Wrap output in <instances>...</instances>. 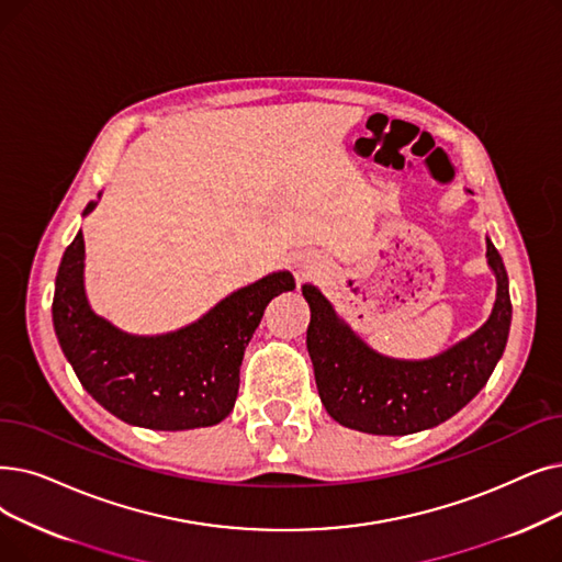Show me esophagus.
Here are the masks:
<instances>
[{
	"instance_id": "esophagus-1",
	"label": "esophagus",
	"mask_w": 562,
	"mask_h": 562,
	"mask_svg": "<svg viewBox=\"0 0 562 562\" xmlns=\"http://www.w3.org/2000/svg\"><path fill=\"white\" fill-rule=\"evenodd\" d=\"M291 268H294V278L301 284V282H307V280L316 278L324 271V259L319 255L303 252V255L294 257V261H291Z\"/></svg>"
}]
</instances>
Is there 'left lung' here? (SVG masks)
<instances>
[{
    "instance_id": "1",
    "label": "left lung",
    "mask_w": 562,
    "mask_h": 562,
    "mask_svg": "<svg viewBox=\"0 0 562 562\" xmlns=\"http://www.w3.org/2000/svg\"><path fill=\"white\" fill-rule=\"evenodd\" d=\"M486 263L496 276L494 310L475 333L425 360L374 351L314 284H303L310 305L307 351L328 416L349 429L406 436L452 418L490 381L512 322L507 273L486 238Z\"/></svg>"
}]
</instances>
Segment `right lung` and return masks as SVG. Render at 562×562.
Returning a JSON list of instances; mask_svg holds the SVG:
<instances>
[{"mask_svg": "<svg viewBox=\"0 0 562 562\" xmlns=\"http://www.w3.org/2000/svg\"><path fill=\"white\" fill-rule=\"evenodd\" d=\"M99 200L89 202L82 215L99 206ZM291 289L296 282L289 271L268 273L179 330L131 335L89 305L80 229L59 263L53 324L72 372L112 416L144 429L183 431L229 416L248 341L266 305Z\"/></svg>", "mask_w": 562, "mask_h": 562, "instance_id": "add662e5", "label": "right lung"}]
</instances>
